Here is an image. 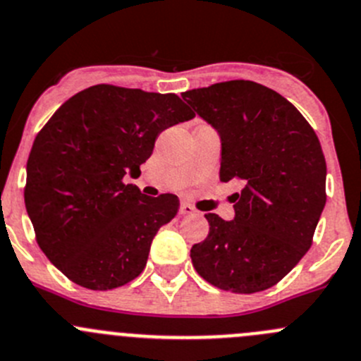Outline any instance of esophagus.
I'll return each mask as SVG.
<instances>
[{
    "mask_svg": "<svg viewBox=\"0 0 361 361\" xmlns=\"http://www.w3.org/2000/svg\"><path fill=\"white\" fill-rule=\"evenodd\" d=\"M195 213V208L192 204H188V202H181L180 204V215H194Z\"/></svg>",
    "mask_w": 361,
    "mask_h": 361,
    "instance_id": "esophagus-1",
    "label": "esophagus"
}]
</instances>
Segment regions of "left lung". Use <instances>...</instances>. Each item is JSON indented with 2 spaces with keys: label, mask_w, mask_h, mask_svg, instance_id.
I'll use <instances>...</instances> for the list:
<instances>
[{
  "label": "left lung",
  "mask_w": 361,
  "mask_h": 361,
  "mask_svg": "<svg viewBox=\"0 0 361 361\" xmlns=\"http://www.w3.org/2000/svg\"><path fill=\"white\" fill-rule=\"evenodd\" d=\"M181 97L220 134V181L243 185L234 194V220L204 215L209 233L192 247V264L224 291H264L312 245L326 202L319 139L289 100L254 80H227Z\"/></svg>",
  "instance_id": "8db88e82"
}]
</instances>
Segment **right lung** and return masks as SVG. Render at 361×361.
I'll return each mask as SVG.
<instances>
[{
	"label": "right lung",
	"instance_id": "1",
	"mask_svg": "<svg viewBox=\"0 0 361 361\" xmlns=\"http://www.w3.org/2000/svg\"><path fill=\"white\" fill-rule=\"evenodd\" d=\"M194 116L174 93L113 84L86 87L52 114L27 159L24 202L38 247L65 277L107 291L141 275L180 201L148 197L125 176L141 174L160 132Z\"/></svg>",
	"mask_w": 361,
	"mask_h": 361
}]
</instances>
